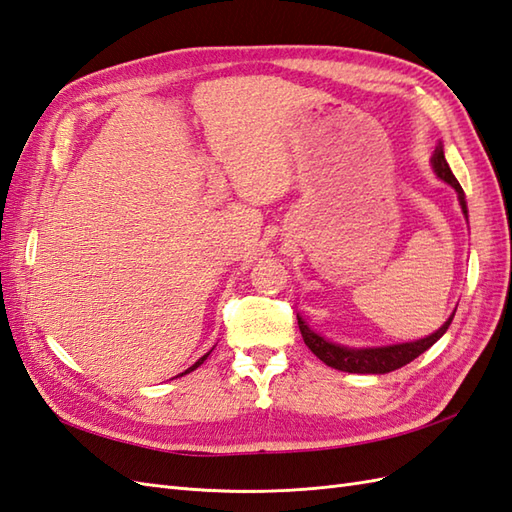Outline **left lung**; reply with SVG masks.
I'll return each instance as SVG.
<instances>
[{
	"instance_id": "left-lung-1",
	"label": "left lung",
	"mask_w": 512,
	"mask_h": 512,
	"mask_svg": "<svg viewBox=\"0 0 512 512\" xmlns=\"http://www.w3.org/2000/svg\"><path fill=\"white\" fill-rule=\"evenodd\" d=\"M432 166H435V173L448 181L450 186L458 192V201H461L463 214L467 216V205H465V192L461 188V183L456 181V177L452 175V170L445 162L443 155V147L435 149V155H432ZM454 313L450 316V320L445 322L437 333H432L419 342H411V344H398V346H387V348H365V350H355V348H344V346H335L331 342H326L324 337H320L318 333H313L309 326L305 324V320L298 316V329L300 335H303L307 348L316 355L320 361H324L329 368L342 370V372H350V374H387L393 370L404 368L406 363H411L413 359H417L422 352H426L437 339L448 331V326L452 324Z\"/></svg>"
}]
</instances>
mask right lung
<instances>
[{
	"label": "right lung",
	"instance_id": "1",
	"mask_svg": "<svg viewBox=\"0 0 512 512\" xmlns=\"http://www.w3.org/2000/svg\"><path fill=\"white\" fill-rule=\"evenodd\" d=\"M207 355H209V352H207ZM207 355H203V357H201L199 361H196V363L192 365V368H188V370H186V372H183V374H188V372H192V370H196V368H199V365H201V363H203V361L207 359ZM183 374H181V376H183Z\"/></svg>",
	"mask_w": 512,
	"mask_h": 512
}]
</instances>
